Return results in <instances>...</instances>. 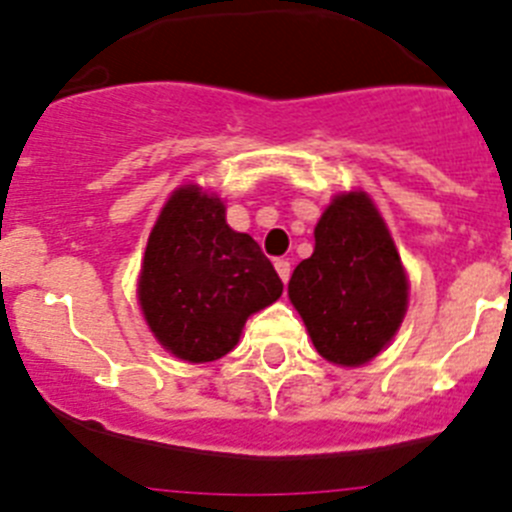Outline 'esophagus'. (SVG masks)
I'll list each match as a JSON object with an SVG mask.
<instances>
[{
    "instance_id": "34e87169",
    "label": "esophagus",
    "mask_w": 512,
    "mask_h": 512,
    "mask_svg": "<svg viewBox=\"0 0 512 512\" xmlns=\"http://www.w3.org/2000/svg\"><path fill=\"white\" fill-rule=\"evenodd\" d=\"M274 266H277V274L282 277V282H289V274H292V264H289L287 259H277V261H274Z\"/></svg>"
}]
</instances>
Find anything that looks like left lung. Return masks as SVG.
I'll use <instances>...</instances> for the list:
<instances>
[{
	"label": "left lung",
	"instance_id": "1",
	"mask_svg": "<svg viewBox=\"0 0 512 512\" xmlns=\"http://www.w3.org/2000/svg\"><path fill=\"white\" fill-rule=\"evenodd\" d=\"M297 307L323 359L372 361L408 310V277L382 215L366 192L333 197L315 225V251L289 279Z\"/></svg>",
	"mask_w": 512,
	"mask_h": 512
}]
</instances>
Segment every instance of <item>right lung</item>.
Returning a JSON list of instances; mask_svg holds the SVG:
<instances>
[{
    "mask_svg": "<svg viewBox=\"0 0 512 512\" xmlns=\"http://www.w3.org/2000/svg\"><path fill=\"white\" fill-rule=\"evenodd\" d=\"M259 243L225 223V205L197 184L169 197L148 238L138 300L158 343L192 364L233 351L248 315L282 297Z\"/></svg>",
    "mask_w": 512,
    "mask_h": 512,
    "instance_id": "right-lung-1",
    "label": "right lung"
}]
</instances>
